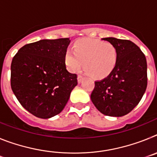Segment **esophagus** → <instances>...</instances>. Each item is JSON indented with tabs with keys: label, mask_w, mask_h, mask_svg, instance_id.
<instances>
[{
	"label": "esophagus",
	"mask_w": 157,
	"mask_h": 157,
	"mask_svg": "<svg viewBox=\"0 0 157 157\" xmlns=\"http://www.w3.org/2000/svg\"><path fill=\"white\" fill-rule=\"evenodd\" d=\"M83 79V76L82 75H78V82L80 83L82 82V80Z\"/></svg>",
	"instance_id": "34e87169"
}]
</instances>
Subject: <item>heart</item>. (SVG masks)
Segmentation results:
<instances>
[{
	"label": "heart",
	"mask_w": 157,
	"mask_h": 157,
	"mask_svg": "<svg viewBox=\"0 0 157 157\" xmlns=\"http://www.w3.org/2000/svg\"><path fill=\"white\" fill-rule=\"evenodd\" d=\"M119 52L116 45L110 42L92 38H82L75 41L73 52L67 50L64 61L67 68L76 72L85 63V70L91 77L102 79L116 68Z\"/></svg>",
	"instance_id": "heart-1"
}]
</instances>
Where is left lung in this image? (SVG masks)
<instances>
[{
    "label": "left lung",
    "instance_id": "obj_1",
    "mask_svg": "<svg viewBox=\"0 0 157 157\" xmlns=\"http://www.w3.org/2000/svg\"><path fill=\"white\" fill-rule=\"evenodd\" d=\"M119 52L116 68L104 79L95 82L90 95L102 114L120 117L128 114L141 101L147 87V63L138 45L129 40L105 37Z\"/></svg>",
    "mask_w": 157,
    "mask_h": 157
}]
</instances>
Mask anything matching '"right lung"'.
Listing matches in <instances>:
<instances>
[{
    "label": "right lung",
    "mask_w": 157,
    "mask_h": 157,
    "mask_svg": "<svg viewBox=\"0 0 157 157\" xmlns=\"http://www.w3.org/2000/svg\"><path fill=\"white\" fill-rule=\"evenodd\" d=\"M69 38L43 39L22 47L11 64V87L32 115L49 119L60 113L77 86V75L67 71L64 56Z\"/></svg>",
    "instance_id": "add662e5"
}]
</instances>
